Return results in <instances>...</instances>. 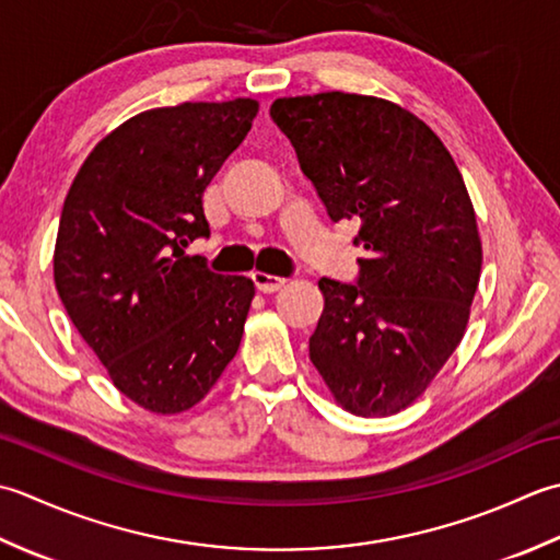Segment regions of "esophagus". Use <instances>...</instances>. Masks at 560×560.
<instances>
[{"label":"esophagus","mask_w":560,"mask_h":560,"mask_svg":"<svg viewBox=\"0 0 560 560\" xmlns=\"http://www.w3.org/2000/svg\"><path fill=\"white\" fill-rule=\"evenodd\" d=\"M284 278H278V276H268V272H254V284L260 290V292H278L284 288Z\"/></svg>","instance_id":"esophagus-1"}]
</instances>
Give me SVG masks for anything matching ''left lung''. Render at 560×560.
<instances>
[{
  "label": "left lung",
  "instance_id": "left-lung-1",
  "mask_svg": "<svg viewBox=\"0 0 560 560\" xmlns=\"http://www.w3.org/2000/svg\"><path fill=\"white\" fill-rule=\"evenodd\" d=\"M292 142L334 222L360 224L355 282L322 278L310 360L336 401L392 416L428 389L459 346L481 278V238L447 147L392 101L328 91L278 98Z\"/></svg>",
  "mask_w": 560,
  "mask_h": 560
}]
</instances>
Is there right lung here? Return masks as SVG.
Instances as JSON below:
<instances>
[{"instance_id": "1", "label": "right lung", "mask_w": 560, "mask_h": 560, "mask_svg": "<svg viewBox=\"0 0 560 560\" xmlns=\"http://www.w3.org/2000/svg\"><path fill=\"white\" fill-rule=\"evenodd\" d=\"M258 113L250 98L144 110L104 137L67 192L55 288L113 384L152 413L196 406L236 355L254 282L186 246L202 190Z\"/></svg>"}]
</instances>
